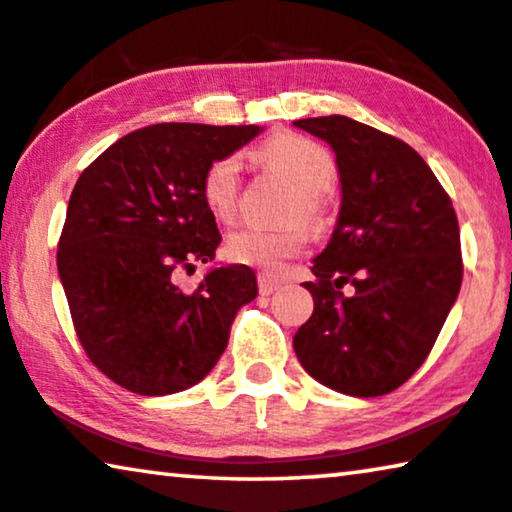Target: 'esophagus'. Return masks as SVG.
Masks as SVG:
<instances>
[{
  "mask_svg": "<svg viewBox=\"0 0 512 512\" xmlns=\"http://www.w3.org/2000/svg\"><path fill=\"white\" fill-rule=\"evenodd\" d=\"M257 285H259V292L262 294H266V297H269V294H273L280 287V280L276 278V276H271V273H259L257 276Z\"/></svg>",
  "mask_w": 512,
  "mask_h": 512,
  "instance_id": "esophagus-1",
  "label": "esophagus"
}]
</instances>
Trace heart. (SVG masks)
<instances>
[{"mask_svg": "<svg viewBox=\"0 0 512 512\" xmlns=\"http://www.w3.org/2000/svg\"><path fill=\"white\" fill-rule=\"evenodd\" d=\"M255 162L297 190L290 220H306L313 229L325 222L322 192L336 181V160L322 143L308 136L283 132L266 139L255 153ZM239 157H218L208 164L201 178V199L215 220L229 222L239 211ZM308 234L301 225L283 229L243 227L227 236L225 253L236 264L278 269L285 259L297 257L306 248Z\"/></svg>", "mask_w": 512, "mask_h": 512, "instance_id": "obj_1", "label": "heart"}]
</instances>
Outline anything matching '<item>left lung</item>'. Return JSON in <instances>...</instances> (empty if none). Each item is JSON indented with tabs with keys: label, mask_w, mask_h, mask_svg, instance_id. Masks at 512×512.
<instances>
[{
	"label": "left lung",
	"mask_w": 512,
	"mask_h": 512,
	"mask_svg": "<svg viewBox=\"0 0 512 512\" xmlns=\"http://www.w3.org/2000/svg\"><path fill=\"white\" fill-rule=\"evenodd\" d=\"M294 127L334 148L343 194L329 246L313 259L315 280L304 283L313 315L294 334V352L331 390L390 394L429 357L462 287L457 213L397 136L345 115Z\"/></svg>",
	"instance_id": "left-lung-1"
}]
</instances>
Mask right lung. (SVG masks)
Wrapping results in <instances>:
<instances>
[{"mask_svg":"<svg viewBox=\"0 0 512 512\" xmlns=\"http://www.w3.org/2000/svg\"><path fill=\"white\" fill-rule=\"evenodd\" d=\"M259 132L160 122L122 136L78 176L57 271L85 355L125 390L162 397L197 385L257 297L243 264L208 271L192 292L176 278L211 262L222 241L201 199L206 167Z\"/></svg>","mask_w":512,"mask_h":512,"instance_id":"add662e5","label":"right lung"}]
</instances>
